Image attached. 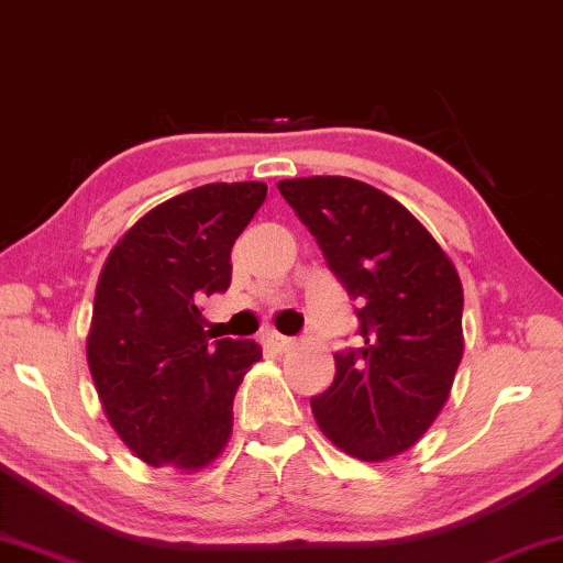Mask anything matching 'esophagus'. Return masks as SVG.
Segmentation results:
<instances>
[{
    "label": "esophagus",
    "mask_w": 563,
    "mask_h": 563,
    "mask_svg": "<svg viewBox=\"0 0 563 563\" xmlns=\"http://www.w3.org/2000/svg\"><path fill=\"white\" fill-rule=\"evenodd\" d=\"M266 340H268V345L276 350V353H284V350H289L291 345H295V340L287 335H279V332H268Z\"/></svg>",
    "instance_id": "esophagus-1"
}]
</instances>
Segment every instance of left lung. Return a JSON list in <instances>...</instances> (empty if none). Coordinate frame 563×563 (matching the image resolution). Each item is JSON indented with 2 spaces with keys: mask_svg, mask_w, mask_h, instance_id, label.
Masks as SVG:
<instances>
[{
  "mask_svg": "<svg viewBox=\"0 0 563 563\" xmlns=\"http://www.w3.org/2000/svg\"><path fill=\"white\" fill-rule=\"evenodd\" d=\"M279 192L361 320V347L335 353V380L309 401L317 427L350 457H396L434 423L460 368L457 268L401 202L373 185L314 175L282 180Z\"/></svg>",
  "mask_w": 563,
  "mask_h": 563,
  "instance_id": "left-lung-1",
  "label": "left lung"
}]
</instances>
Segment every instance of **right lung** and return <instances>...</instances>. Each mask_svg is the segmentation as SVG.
Returning a JSON list of instances; mask_svg holds the SVG:
<instances>
[{"label": "right lung", "mask_w": 563, "mask_h": 563, "mask_svg": "<svg viewBox=\"0 0 563 563\" xmlns=\"http://www.w3.org/2000/svg\"><path fill=\"white\" fill-rule=\"evenodd\" d=\"M264 183H210L142 216L111 249L86 357L106 419L152 467L198 472L221 457L233 398L262 361L254 340L210 342L200 301L231 284V249Z\"/></svg>", "instance_id": "right-lung-1"}]
</instances>
